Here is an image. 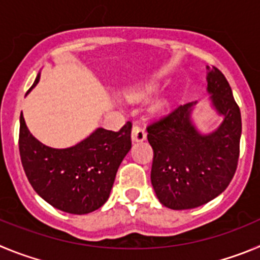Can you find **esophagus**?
I'll return each mask as SVG.
<instances>
[{"label":"esophagus","instance_id":"34e87169","mask_svg":"<svg viewBox=\"0 0 260 260\" xmlns=\"http://www.w3.org/2000/svg\"><path fill=\"white\" fill-rule=\"evenodd\" d=\"M146 139V131H145L144 125L135 124L132 128V140L136 142L144 141Z\"/></svg>","mask_w":260,"mask_h":260}]
</instances>
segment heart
<instances>
[{
    "instance_id": "obj_1",
    "label": "heart",
    "mask_w": 260,
    "mask_h": 260,
    "mask_svg": "<svg viewBox=\"0 0 260 260\" xmlns=\"http://www.w3.org/2000/svg\"><path fill=\"white\" fill-rule=\"evenodd\" d=\"M151 90H153V86H150V88H146V89H144V90H137V92L129 94V97L132 98V100H141V98L146 97L147 93H150ZM155 109H156V111H163V110L166 109V105L159 104V105H156Z\"/></svg>"
}]
</instances>
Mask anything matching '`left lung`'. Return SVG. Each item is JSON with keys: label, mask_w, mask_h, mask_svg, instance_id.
I'll list each match as a JSON object with an SVG mask.
<instances>
[{"label": "left lung", "mask_w": 260, "mask_h": 260, "mask_svg": "<svg viewBox=\"0 0 260 260\" xmlns=\"http://www.w3.org/2000/svg\"><path fill=\"white\" fill-rule=\"evenodd\" d=\"M207 92L221 124L201 135L190 120L196 102L182 105L147 125L154 151L151 184L159 202L172 210H188L210 202L232 181L240 156V107L225 76L207 67Z\"/></svg>", "instance_id": "left-lung-1"}]
</instances>
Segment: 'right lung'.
<instances>
[{
  "instance_id": "right-lung-1",
  "label": "right lung",
  "mask_w": 260,
  "mask_h": 260,
  "mask_svg": "<svg viewBox=\"0 0 260 260\" xmlns=\"http://www.w3.org/2000/svg\"><path fill=\"white\" fill-rule=\"evenodd\" d=\"M39 79L37 75L29 90ZM131 121L118 132L97 128L75 146L53 149L35 139L20 115L19 153L25 176L40 197L60 211H95L109 200L119 166L131 150Z\"/></svg>"
}]
</instances>
